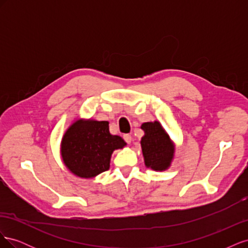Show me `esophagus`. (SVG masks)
I'll use <instances>...</instances> for the list:
<instances>
[{
  "mask_svg": "<svg viewBox=\"0 0 248 248\" xmlns=\"http://www.w3.org/2000/svg\"><path fill=\"white\" fill-rule=\"evenodd\" d=\"M123 139H124V140L127 142V144H130L131 140H132V137L130 136V134H124Z\"/></svg>",
  "mask_w": 248,
  "mask_h": 248,
  "instance_id": "34e87169",
  "label": "esophagus"
}]
</instances>
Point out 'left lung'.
<instances>
[{
  "label": "left lung",
  "instance_id": "1",
  "mask_svg": "<svg viewBox=\"0 0 248 248\" xmlns=\"http://www.w3.org/2000/svg\"><path fill=\"white\" fill-rule=\"evenodd\" d=\"M140 128L145 131L140 145L146 166L155 170L168 169L174 155V146L168 133L157 121L144 123Z\"/></svg>",
  "mask_w": 248,
  "mask_h": 248
}]
</instances>
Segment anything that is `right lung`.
<instances>
[{
	"mask_svg": "<svg viewBox=\"0 0 248 248\" xmlns=\"http://www.w3.org/2000/svg\"><path fill=\"white\" fill-rule=\"evenodd\" d=\"M126 145L119 136H111L108 121L74 122L62 140V157L74 175L92 178L109 169L111 153Z\"/></svg>",
	"mask_w": 248,
	"mask_h": 248,
	"instance_id": "add662e5",
	"label": "right lung"
}]
</instances>
